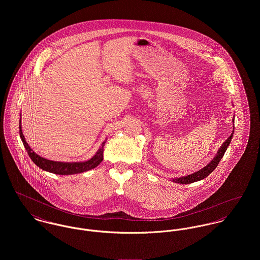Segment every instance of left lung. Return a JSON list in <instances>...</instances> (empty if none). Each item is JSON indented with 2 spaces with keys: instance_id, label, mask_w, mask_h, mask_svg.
Instances as JSON below:
<instances>
[{
  "instance_id": "left-lung-1",
  "label": "left lung",
  "mask_w": 260,
  "mask_h": 260,
  "mask_svg": "<svg viewBox=\"0 0 260 260\" xmlns=\"http://www.w3.org/2000/svg\"><path fill=\"white\" fill-rule=\"evenodd\" d=\"M232 122L234 123V118L232 119ZM234 125V124H233ZM233 133H234V126H233V131L231 133V135L225 140V142H223L222 145L220 146V148L218 149L216 155L214 156V158L205 166L203 167L202 169L198 170L197 172H194L192 174H189V175H186V176H182V177H176V178H172L171 180L175 183H180V184H189V183H193V182H196V181H199V180H202L204 179L205 177H207L218 165L219 161L222 159L223 155L225 153V151L227 150V147L229 146L230 142H231V139L233 137Z\"/></svg>"
}]
</instances>
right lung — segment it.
I'll list each match as a JSON object with an SVG mask.
<instances>
[{"instance_id":"1","label":"right lung","mask_w":260,"mask_h":260,"mask_svg":"<svg viewBox=\"0 0 260 260\" xmlns=\"http://www.w3.org/2000/svg\"><path fill=\"white\" fill-rule=\"evenodd\" d=\"M20 137L23 141V144L25 148L27 150L30 158L32 161L40 167L41 169L58 174V175H72V174H78V173H83L85 171H89L95 167H97L103 160V152H104V145L106 143V140L101 144V147L98 149L96 154L89 160L84 161V162H60V161H52L48 160L46 158L41 157L40 155L36 154L32 148L29 146L27 143L23 132H22V123H21V118H20Z\"/></svg>"}]
</instances>
